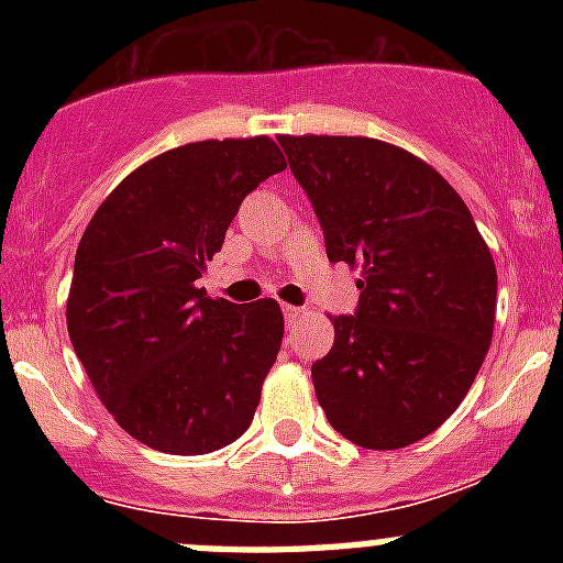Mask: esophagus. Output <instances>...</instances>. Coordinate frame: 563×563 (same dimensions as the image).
<instances>
[{"instance_id":"esophagus-1","label":"esophagus","mask_w":563,"mask_h":563,"mask_svg":"<svg viewBox=\"0 0 563 563\" xmlns=\"http://www.w3.org/2000/svg\"><path fill=\"white\" fill-rule=\"evenodd\" d=\"M282 312H285V318H287V324H292V321H296L298 316H301V307H292V305H285L282 307Z\"/></svg>"}]
</instances>
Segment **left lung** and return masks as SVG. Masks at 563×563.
I'll return each mask as SVG.
<instances>
[{
	"mask_svg": "<svg viewBox=\"0 0 563 563\" xmlns=\"http://www.w3.org/2000/svg\"><path fill=\"white\" fill-rule=\"evenodd\" d=\"M310 197L327 258L361 267L357 307L312 363L327 420L361 449L429 437L490 346L496 265L460 194L415 154L372 137H278Z\"/></svg>",
	"mask_w": 563,
	"mask_h": 563,
	"instance_id": "8db88e82",
	"label": "left lung"
}]
</instances>
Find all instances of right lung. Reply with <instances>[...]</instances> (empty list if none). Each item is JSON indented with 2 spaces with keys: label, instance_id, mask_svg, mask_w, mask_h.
Segmentation results:
<instances>
[{
  "label": "right lung",
  "instance_id": "obj_1",
  "mask_svg": "<svg viewBox=\"0 0 563 563\" xmlns=\"http://www.w3.org/2000/svg\"><path fill=\"white\" fill-rule=\"evenodd\" d=\"M271 137L202 141L143 163L81 236L67 330L126 434L163 454L225 449L256 415L285 318L200 287L247 194L285 172Z\"/></svg>",
  "mask_w": 563,
  "mask_h": 563
}]
</instances>
